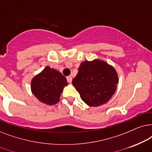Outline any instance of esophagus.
Instances as JSON below:
<instances>
[{
  "label": "esophagus",
  "mask_w": 152,
  "mask_h": 152,
  "mask_svg": "<svg viewBox=\"0 0 152 152\" xmlns=\"http://www.w3.org/2000/svg\"><path fill=\"white\" fill-rule=\"evenodd\" d=\"M66 79H67V81L68 83H69L72 82V77L71 76H67V77H66Z\"/></svg>",
  "instance_id": "esophagus-1"
}]
</instances>
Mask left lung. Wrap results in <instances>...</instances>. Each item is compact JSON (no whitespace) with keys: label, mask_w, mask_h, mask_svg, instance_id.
Wrapping results in <instances>:
<instances>
[{"label":"left lung","mask_w":152,"mask_h":152,"mask_svg":"<svg viewBox=\"0 0 152 152\" xmlns=\"http://www.w3.org/2000/svg\"><path fill=\"white\" fill-rule=\"evenodd\" d=\"M118 82L115 68L106 62L96 59L86 60L80 64L72 84L86 104L96 107L106 104L110 99Z\"/></svg>","instance_id":"left-lung-1"}]
</instances>
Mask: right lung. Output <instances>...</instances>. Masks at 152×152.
Segmentation results:
<instances>
[{
    "mask_svg": "<svg viewBox=\"0 0 152 152\" xmlns=\"http://www.w3.org/2000/svg\"><path fill=\"white\" fill-rule=\"evenodd\" d=\"M66 86L67 82L63 75L47 66L32 79L31 91L39 102L51 106L59 102Z\"/></svg>",
    "mask_w": 152,
    "mask_h": 152,
    "instance_id": "right-lung-1",
    "label": "right lung"
}]
</instances>
